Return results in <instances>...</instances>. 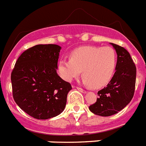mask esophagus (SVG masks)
Listing matches in <instances>:
<instances>
[{
  "instance_id": "obj_1",
  "label": "esophagus",
  "mask_w": 146,
  "mask_h": 146,
  "mask_svg": "<svg viewBox=\"0 0 146 146\" xmlns=\"http://www.w3.org/2000/svg\"><path fill=\"white\" fill-rule=\"evenodd\" d=\"M77 90H79V91H80V92H83V93H86V90H84V89H82V88H80V87H78V86H77Z\"/></svg>"
}]
</instances>
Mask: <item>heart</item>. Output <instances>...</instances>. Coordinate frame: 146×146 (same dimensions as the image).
I'll return each mask as SVG.
<instances>
[{
    "instance_id": "obj_1",
    "label": "heart",
    "mask_w": 146,
    "mask_h": 146,
    "mask_svg": "<svg viewBox=\"0 0 146 146\" xmlns=\"http://www.w3.org/2000/svg\"><path fill=\"white\" fill-rule=\"evenodd\" d=\"M117 63V54L111 47L84 46L73 50L69 60H61L58 70L66 81L81 74L84 82L93 88L105 86L111 80Z\"/></svg>"
}]
</instances>
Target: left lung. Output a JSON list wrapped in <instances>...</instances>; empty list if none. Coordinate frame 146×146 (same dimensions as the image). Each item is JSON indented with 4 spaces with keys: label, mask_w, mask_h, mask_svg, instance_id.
<instances>
[{
    "label": "left lung",
    "mask_w": 146,
    "mask_h": 146,
    "mask_svg": "<svg viewBox=\"0 0 146 146\" xmlns=\"http://www.w3.org/2000/svg\"><path fill=\"white\" fill-rule=\"evenodd\" d=\"M117 54L114 75L102 90L98 92L97 101L90 106L94 114L110 116L125 108L133 98L135 90L137 68L131 55L123 47L110 43Z\"/></svg>",
    "instance_id": "obj_1"
}]
</instances>
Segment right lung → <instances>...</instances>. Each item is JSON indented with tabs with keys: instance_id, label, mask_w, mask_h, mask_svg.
I'll use <instances>...</instances> for the list:
<instances>
[{
	"instance_id": "obj_1",
	"label": "right lung",
	"mask_w": 146,
	"mask_h": 146,
	"mask_svg": "<svg viewBox=\"0 0 146 146\" xmlns=\"http://www.w3.org/2000/svg\"><path fill=\"white\" fill-rule=\"evenodd\" d=\"M60 49L52 44L30 48L20 55L11 73L14 101L35 119H48L61 113L72 89L56 73Z\"/></svg>"
}]
</instances>
